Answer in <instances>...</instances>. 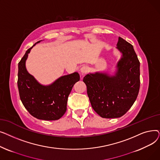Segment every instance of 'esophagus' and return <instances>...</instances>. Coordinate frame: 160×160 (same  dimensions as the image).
<instances>
[{"instance_id": "1", "label": "esophagus", "mask_w": 160, "mask_h": 160, "mask_svg": "<svg viewBox=\"0 0 160 160\" xmlns=\"http://www.w3.org/2000/svg\"><path fill=\"white\" fill-rule=\"evenodd\" d=\"M80 71L82 74H85L88 71V67L86 65H83L81 69H80Z\"/></svg>"}]
</instances>
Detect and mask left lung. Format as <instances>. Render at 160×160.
Instances as JSON below:
<instances>
[{
  "instance_id": "left-lung-1",
  "label": "left lung",
  "mask_w": 160,
  "mask_h": 160,
  "mask_svg": "<svg viewBox=\"0 0 160 160\" xmlns=\"http://www.w3.org/2000/svg\"><path fill=\"white\" fill-rule=\"evenodd\" d=\"M117 48L122 54L113 77L106 73L88 74L83 82L93 110L102 118H118L136 101L140 87V62L133 46L119 38Z\"/></svg>"
}]
</instances>
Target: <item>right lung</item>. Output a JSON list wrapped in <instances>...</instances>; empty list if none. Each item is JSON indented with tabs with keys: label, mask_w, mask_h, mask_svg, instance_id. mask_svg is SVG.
Returning a JSON list of instances; mask_svg holds the SVG:
<instances>
[{
	"label": "right lung",
	"mask_w": 160,
	"mask_h": 160,
	"mask_svg": "<svg viewBox=\"0 0 160 160\" xmlns=\"http://www.w3.org/2000/svg\"><path fill=\"white\" fill-rule=\"evenodd\" d=\"M36 43L27 50L18 63V86L20 98L33 117L41 120H58L67 110V99L74 83L80 80V75L74 72L59 78L51 85H41L25 67L28 54Z\"/></svg>",
	"instance_id": "1"
}]
</instances>
